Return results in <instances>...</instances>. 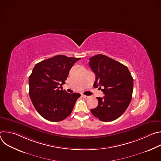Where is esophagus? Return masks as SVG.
I'll list each match as a JSON object with an SVG mask.
<instances>
[{
	"instance_id": "34e87169",
	"label": "esophagus",
	"mask_w": 161,
	"mask_h": 161,
	"mask_svg": "<svg viewBox=\"0 0 161 161\" xmlns=\"http://www.w3.org/2000/svg\"><path fill=\"white\" fill-rule=\"evenodd\" d=\"M82 97L84 98V99H88V98H90V96H85V95H83L82 96Z\"/></svg>"
}]
</instances>
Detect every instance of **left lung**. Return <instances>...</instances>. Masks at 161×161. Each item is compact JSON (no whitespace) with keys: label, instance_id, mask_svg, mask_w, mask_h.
<instances>
[{"label":"left lung","instance_id":"1","mask_svg":"<svg viewBox=\"0 0 161 161\" xmlns=\"http://www.w3.org/2000/svg\"><path fill=\"white\" fill-rule=\"evenodd\" d=\"M89 65L96 75L95 88L105 95L97 97L98 105L91 113L99 120L111 122L125 112L132 99L133 78L128 68L106 55L99 54L90 58Z\"/></svg>","mask_w":161,"mask_h":161}]
</instances>
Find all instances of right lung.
<instances>
[{"label":"right lung","instance_id":"1","mask_svg":"<svg viewBox=\"0 0 161 161\" xmlns=\"http://www.w3.org/2000/svg\"><path fill=\"white\" fill-rule=\"evenodd\" d=\"M80 59L59 55L34 66L29 78V96L37 111L46 120L60 122L71 113L81 95L67 93L62 86L73 65Z\"/></svg>","mask_w":161,"mask_h":161}]
</instances>
